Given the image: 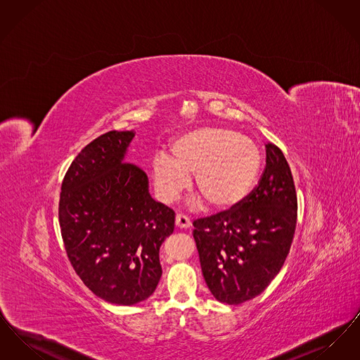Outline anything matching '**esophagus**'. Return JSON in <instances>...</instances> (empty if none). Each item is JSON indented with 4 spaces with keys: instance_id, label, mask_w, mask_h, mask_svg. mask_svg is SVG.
Masks as SVG:
<instances>
[{
    "instance_id": "esophagus-1",
    "label": "esophagus",
    "mask_w": 360,
    "mask_h": 360,
    "mask_svg": "<svg viewBox=\"0 0 360 360\" xmlns=\"http://www.w3.org/2000/svg\"><path fill=\"white\" fill-rule=\"evenodd\" d=\"M175 224H176V226H179V228H190V226H191V221H190V219H188V216L182 214V213L176 214V217H175Z\"/></svg>"
}]
</instances>
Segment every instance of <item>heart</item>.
<instances>
[{
    "label": "heart",
    "instance_id": "heart-1",
    "mask_svg": "<svg viewBox=\"0 0 360 360\" xmlns=\"http://www.w3.org/2000/svg\"><path fill=\"white\" fill-rule=\"evenodd\" d=\"M172 156L158 154L153 179L159 198L175 200L190 184L209 206L229 210L252 191L260 170V151L250 137L235 131L206 127L174 140Z\"/></svg>",
    "mask_w": 360,
    "mask_h": 360
}]
</instances>
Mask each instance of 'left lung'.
Returning a JSON list of instances; mask_svg holds the SVG:
<instances>
[{"mask_svg": "<svg viewBox=\"0 0 360 360\" xmlns=\"http://www.w3.org/2000/svg\"><path fill=\"white\" fill-rule=\"evenodd\" d=\"M297 224V194L289 163L271 143L257 188L235 209L195 220L193 236L214 298L239 305L255 298L289 255Z\"/></svg>", "mask_w": 360, "mask_h": 360, "instance_id": "8db88e82", "label": "left lung"}]
</instances>
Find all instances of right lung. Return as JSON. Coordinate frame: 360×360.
Masks as SVG:
<instances>
[{
	"label": "right lung",
	"mask_w": 360,
	"mask_h": 360,
	"mask_svg": "<svg viewBox=\"0 0 360 360\" xmlns=\"http://www.w3.org/2000/svg\"><path fill=\"white\" fill-rule=\"evenodd\" d=\"M134 131H110L89 143L62 182L59 224L68 257L86 286L106 302L135 305L162 276L159 248L175 213L156 202L148 178L124 158Z\"/></svg>",
	"instance_id": "obj_1"
}]
</instances>
